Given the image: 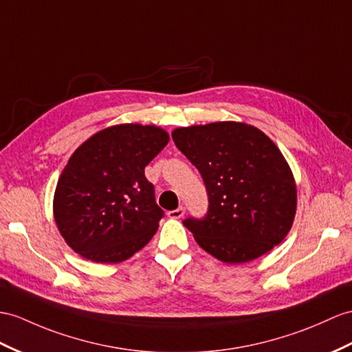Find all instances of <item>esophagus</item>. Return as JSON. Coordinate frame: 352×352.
<instances>
[{
  "label": "esophagus",
  "instance_id": "esophagus-1",
  "mask_svg": "<svg viewBox=\"0 0 352 352\" xmlns=\"http://www.w3.org/2000/svg\"><path fill=\"white\" fill-rule=\"evenodd\" d=\"M168 218H171V219H181L184 215H185V208H177V209H175V210H170L168 213Z\"/></svg>",
  "mask_w": 352,
  "mask_h": 352
}]
</instances>
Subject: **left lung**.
<instances>
[{
	"instance_id": "obj_1",
	"label": "left lung",
	"mask_w": 352,
	"mask_h": 352,
	"mask_svg": "<svg viewBox=\"0 0 352 352\" xmlns=\"http://www.w3.org/2000/svg\"><path fill=\"white\" fill-rule=\"evenodd\" d=\"M173 142L200 171L209 197L201 219L184 226L219 261H252L284 241L297 188L288 162L258 128L224 121L176 128Z\"/></svg>"
}]
</instances>
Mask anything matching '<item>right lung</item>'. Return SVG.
Returning <instances> with one entry per match:
<instances>
[{"label":"right lung","instance_id":"1","mask_svg":"<svg viewBox=\"0 0 352 352\" xmlns=\"http://www.w3.org/2000/svg\"><path fill=\"white\" fill-rule=\"evenodd\" d=\"M167 143L160 126L121 124L74 151L54 197L56 227L74 252L94 263H121L151 241L164 212L144 167Z\"/></svg>","mask_w":352,"mask_h":352}]
</instances>
